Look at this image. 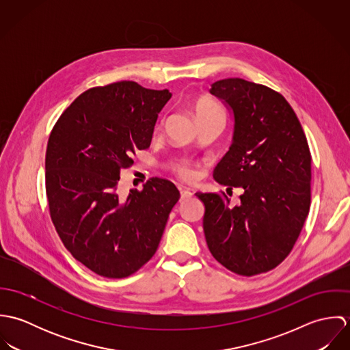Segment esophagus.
<instances>
[{
	"label": "esophagus",
	"mask_w": 350,
	"mask_h": 350,
	"mask_svg": "<svg viewBox=\"0 0 350 350\" xmlns=\"http://www.w3.org/2000/svg\"><path fill=\"white\" fill-rule=\"evenodd\" d=\"M190 197H193V193L190 190H186V189L180 190V200H187Z\"/></svg>",
	"instance_id": "34e87169"
}]
</instances>
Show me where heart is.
Instances as JSON below:
<instances>
[{"label":"heart","mask_w":350,"mask_h":350,"mask_svg":"<svg viewBox=\"0 0 350 350\" xmlns=\"http://www.w3.org/2000/svg\"><path fill=\"white\" fill-rule=\"evenodd\" d=\"M197 121L213 118V117H224L221 107L210 100H200L194 107ZM172 171L183 180H193L196 178V170L187 160H179L172 164Z\"/></svg>","instance_id":"heart-1"}]
</instances>
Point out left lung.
<instances>
[{
	"instance_id": "obj_1",
	"label": "left lung",
	"mask_w": 350,
	"mask_h": 350,
	"mask_svg": "<svg viewBox=\"0 0 350 350\" xmlns=\"http://www.w3.org/2000/svg\"><path fill=\"white\" fill-rule=\"evenodd\" d=\"M210 94L232 111V146L213 172L240 203L197 193L203 232L214 258L253 276L278 267L294 248L311 202V154L291 105L278 92L241 78L217 81Z\"/></svg>"
}]
</instances>
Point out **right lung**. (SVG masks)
Segmentation results:
<instances>
[{
    "instance_id": "obj_1",
    "label": "right lung",
    "mask_w": 350,
    "mask_h": 350,
    "mask_svg": "<svg viewBox=\"0 0 350 350\" xmlns=\"http://www.w3.org/2000/svg\"><path fill=\"white\" fill-rule=\"evenodd\" d=\"M171 96L132 81L93 88L62 113L51 132V219L67 250L103 278H126L150 261L180 198L176 186L161 178H150L125 200L117 193L121 170L150 147Z\"/></svg>"
}]
</instances>
